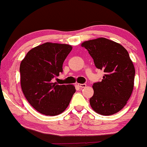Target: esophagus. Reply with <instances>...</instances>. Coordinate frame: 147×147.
Wrapping results in <instances>:
<instances>
[{
	"mask_svg": "<svg viewBox=\"0 0 147 147\" xmlns=\"http://www.w3.org/2000/svg\"><path fill=\"white\" fill-rule=\"evenodd\" d=\"M78 86L80 87V88H85V87L86 86V84H78Z\"/></svg>",
	"mask_w": 147,
	"mask_h": 147,
	"instance_id": "esophagus-1",
	"label": "esophagus"
}]
</instances>
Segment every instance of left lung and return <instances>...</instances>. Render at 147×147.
Wrapping results in <instances>:
<instances>
[{"label": "left lung", "instance_id": "8db88e82", "mask_svg": "<svg viewBox=\"0 0 147 147\" xmlns=\"http://www.w3.org/2000/svg\"><path fill=\"white\" fill-rule=\"evenodd\" d=\"M81 46L87 49L96 67L104 72L102 81L93 84L91 108L101 115L116 114L133 91L135 69L129 53L121 44L105 38L84 41Z\"/></svg>", "mask_w": 147, "mask_h": 147}]
</instances>
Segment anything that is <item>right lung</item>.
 <instances>
[{"instance_id": "obj_1", "label": "right lung", "mask_w": 147, "mask_h": 147, "mask_svg": "<svg viewBox=\"0 0 147 147\" xmlns=\"http://www.w3.org/2000/svg\"><path fill=\"white\" fill-rule=\"evenodd\" d=\"M71 50L70 45L47 42L29 51L21 61L23 93L29 104L44 115L63 112L76 92L74 85H58L52 81L63 71V61Z\"/></svg>"}]
</instances>
